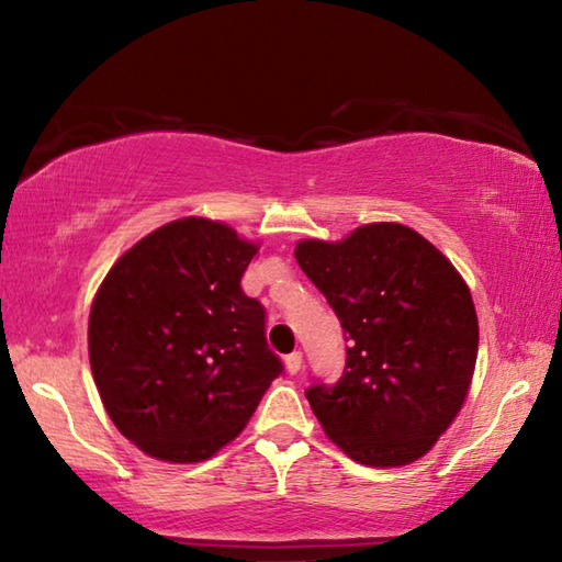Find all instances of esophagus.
Instances as JSON below:
<instances>
[{"label": "esophagus", "instance_id": "34e87169", "mask_svg": "<svg viewBox=\"0 0 562 562\" xmlns=\"http://www.w3.org/2000/svg\"><path fill=\"white\" fill-rule=\"evenodd\" d=\"M284 367H288L290 374H296L302 369V352H290L284 357Z\"/></svg>", "mask_w": 562, "mask_h": 562}]
</instances>
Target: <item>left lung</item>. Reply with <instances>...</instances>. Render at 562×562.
<instances>
[{
	"label": "left lung",
	"instance_id": "left-lung-1",
	"mask_svg": "<svg viewBox=\"0 0 562 562\" xmlns=\"http://www.w3.org/2000/svg\"><path fill=\"white\" fill-rule=\"evenodd\" d=\"M296 262L336 312L348 350L336 384H312L324 432L357 463L405 465L432 449L469 393L479 316L457 268L411 226L306 238Z\"/></svg>",
	"mask_w": 562,
	"mask_h": 562
}]
</instances>
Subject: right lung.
<instances>
[{
	"label": "right lung",
	"mask_w": 562,
	"mask_h": 562,
	"mask_svg": "<svg viewBox=\"0 0 562 562\" xmlns=\"http://www.w3.org/2000/svg\"><path fill=\"white\" fill-rule=\"evenodd\" d=\"M258 246L183 217L117 258L89 314V360L113 425L154 459L195 463L241 432L282 372L266 308L241 290Z\"/></svg>",
	"instance_id": "right-lung-1"
}]
</instances>
